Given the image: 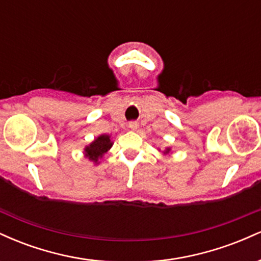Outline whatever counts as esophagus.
<instances>
[{"label": "esophagus", "mask_w": 261, "mask_h": 261, "mask_svg": "<svg viewBox=\"0 0 261 261\" xmlns=\"http://www.w3.org/2000/svg\"><path fill=\"white\" fill-rule=\"evenodd\" d=\"M137 127H139V124L136 121L128 122V128H131V130H137Z\"/></svg>", "instance_id": "34e87169"}]
</instances>
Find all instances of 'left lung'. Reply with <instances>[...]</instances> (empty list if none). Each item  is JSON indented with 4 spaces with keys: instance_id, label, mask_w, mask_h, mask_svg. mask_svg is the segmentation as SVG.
<instances>
[{
    "instance_id": "obj_1",
    "label": "left lung",
    "mask_w": 261,
    "mask_h": 261,
    "mask_svg": "<svg viewBox=\"0 0 261 261\" xmlns=\"http://www.w3.org/2000/svg\"><path fill=\"white\" fill-rule=\"evenodd\" d=\"M169 151H170V148H167V149H166V153H168Z\"/></svg>"
}]
</instances>
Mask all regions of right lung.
<instances>
[{"instance_id": "1", "label": "right lung", "mask_w": 261, "mask_h": 261, "mask_svg": "<svg viewBox=\"0 0 261 261\" xmlns=\"http://www.w3.org/2000/svg\"><path fill=\"white\" fill-rule=\"evenodd\" d=\"M113 146V142L110 141V136L108 135H100L97 137L89 146L85 148V155L89 161H93L94 163H98V160L103 157L104 153H107L108 149Z\"/></svg>"}]
</instances>
